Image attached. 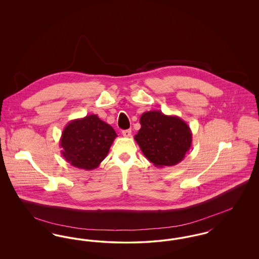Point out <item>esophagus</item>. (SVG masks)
<instances>
[{
    "label": "esophagus",
    "mask_w": 259,
    "mask_h": 259,
    "mask_svg": "<svg viewBox=\"0 0 259 259\" xmlns=\"http://www.w3.org/2000/svg\"><path fill=\"white\" fill-rule=\"evenodd\" d=\"M131 130L130 129H128V130H123L122 131V135L124 136V137H126V138H129L130 136H131Z\"/></svg>",
    "instance_id": "obj_1"
}]
</instances>
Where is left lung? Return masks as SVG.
Masks as SVG:
<instances>
[{
    "instance_id": "left-lung-1",
    "label": "left lung",
    "mask_w": 259,
    "mask_h": 259,
    "mask_svg": "<svg viewBox=\"0 0 259 259\" xmlns=\"http://www.w3.org/2000/svg\"><path fill=\"white\" fill-rule=\"evenodd\" d=\"M140 123L134 139L155 167H170L183 161L192 144V133L185 120L161 111H149L141 115Z\"/></svg>"
}]
</instances>
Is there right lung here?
<instances>
[{
	"instance_id": "right-lung-1",
	"label": "right lung",
	"mask_w": 259,
	"mask_h": 259,
	"mask_svg": "<svg viewBox=\"0 0 259 259\" xmlns=\"http://www.w3.org/2000/svg\"><path fill=\"white\" fill-rule=\"evenodd\" d=\"M116 137L111 125L97 114L71 120L62 132V156L74 167L93 170L107 157Z\"/></svg>"
}]
</instances>
